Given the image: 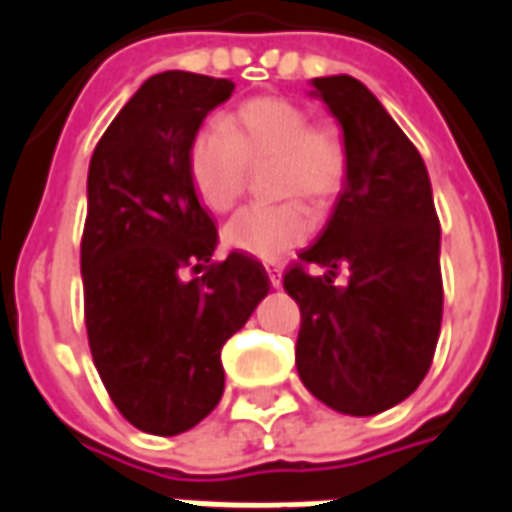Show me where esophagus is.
<instances>
[{
  "mask_svg": "<svg viewBox=\"0 0 512 512\" xmlns=\"http://www.w3.org/2000/svg\"><path fill=\"white\" fill-rule=\"evenodd\" d=\"M266 271L268 279H271V285L279 288V285H282V266H279V263H266Z\"/></svg>",
  "mask_w": 512,
  "mask_h": 512,
  "instance_id": "34e87169",
  "label": "esophagus"
}]
</instances>
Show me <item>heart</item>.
Listing matches in <instances>:
<instances>
[{"instance_id": "1", "label": "heart", "mask_w": 512, "mask_h": 512, "mask_svg": "<svg viewBox=\"0 0 512 512\" xmlns=\"http://www.w3.org/2000/svg\"><path fill=\"white\" fill-rule=\"evenodd\" d=\"M274 161L271 194L277 200H334L348 178V147L334 123L310 120L304 106L285 98H252L222 123L197 131L189 147V178L213 213L233 211L244 197L246 169ZM315 227V213L299 200L238 213L224 227V244L246 255L277 260Z\"/></svg>"}]
</instances>
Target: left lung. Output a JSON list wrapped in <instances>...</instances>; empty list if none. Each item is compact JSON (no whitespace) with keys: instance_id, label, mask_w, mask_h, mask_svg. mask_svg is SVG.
<instances>
[{"instance_id":"left-lung-1","label":"left lung","mask_w":512,"mask_h":512,"mask_svg":"<svg viewBox=\"0 0 512 512\" xmlns=\"http://www.w3.org/2000/svg\"><path fill=\"white\" fill-rule=\"evenodd\" d=\"M312 87L343 128L348 178L321 235L282 279L301 310L296 367L321 403L373 417L403 403L433 362L444 301L439 216L425 161L376 95L354 76Z\"/></svg>"}]
</instances>
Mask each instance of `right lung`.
I'll return each instance as SVG.
<instances>
[{
	"label": "right lung",
	"mask_w": 512,
	"mask_h": 512,
	"mask_svg": "<svg viewBox=\"0 0 512 512\" xmlns=\"http://www.w3.org/2000/svg\"><path fill=\"white\" fill-rule=\"evenodd\" d=\"M233 90L230 79L156 73L90 158L82 235L90 351L117 411L156 436H178L216 408L222 345L271 288L255 257L213 260L216 224L189 178L191 142Z\"/></svg>",
	"instance_id": "right-lung-1"
}]
</instances>
